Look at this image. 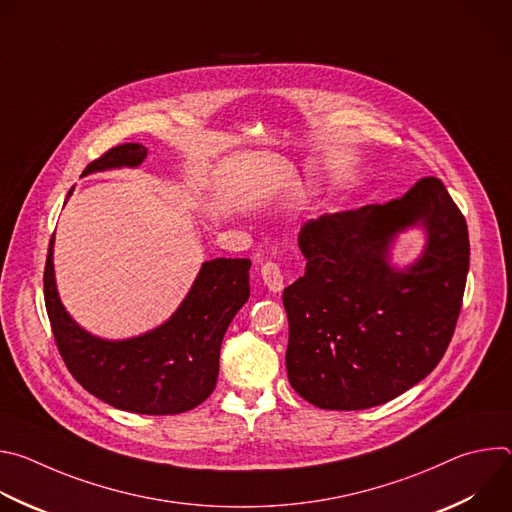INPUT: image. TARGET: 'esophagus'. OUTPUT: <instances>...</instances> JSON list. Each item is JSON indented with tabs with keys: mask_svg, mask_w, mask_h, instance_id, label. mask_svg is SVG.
<instances>
[{
	"mask_svg": "<svg viewBox=\"0 0 512 512\" xmlns=\"http://www.w3.org/2000/svg\"><path fill=\"white\" fill-rule=\"evenodd\" d=\"M261 277H263V283L269 287V291H273V294H277V291L283 289V273L275 261H267L261 267Z\"/></svg>",
	"mask_w": 512,
	"mask_h": 512,
	"instance_id": "34e87169",
	"label": "esophagus"
}]
</instances>
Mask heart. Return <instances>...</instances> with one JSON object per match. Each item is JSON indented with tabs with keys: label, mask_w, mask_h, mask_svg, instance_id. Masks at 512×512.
Masks as SVG:
<instances>
[{
	"label": "heart",
	"mask_w": 512,
	"mask_h": 512,
	"mask_svg": "<svg viewBox=\"0 0 512 512\" xmlns=\"http://www.w3.org/2000/svg\"><path fill=\"white\" fill-rule=\"evenodd\" d=\"M306 194H308V190H306V186L304 184H300V182H296L294 186H291L289 190H287V202L289 204H300V202H304V198H306Z\"/></svg>",
	"instance_id": "b5f03b06"
}]
</instances>
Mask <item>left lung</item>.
Returning <instances> with one entry per match:
<instances>
[{
    "label": "left lung",
    "mask_w": 512,
    "mask_h": 512,
    "mask_svg": "<svg viewBox=\"0 0 512 512\" xmlns=\"http://www.w3.org/2000/svg\"><path fill=\"white\" fill-rule=\"evenodd\" d=\"M423 226L424 253L405 270L390 247ZM306 273L283 289L287 379L320 409L383 405L442 360L462 310L470 241L442 180L421 178L385 204L322 214L300 231Z\"/></svg>",
    "instance_id": "8db88e82"
}]
</instances>
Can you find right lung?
Returning <instances> with one entry per match:
<instances>
[{"label": "right lung", "instance_id": "obj_1", "mask_svg": "<svg viewBox=\"0 0 512 512\" xmlns=\"http://www.w3.org/2000/svg\"><path fill=\"white\" fill-rule=\"evenodd\" d=\"M145 156L148 148L141 143H123L91 162L83 176L137 168ZM52 249L54 235L44 267L46 312L66 369L91 395L121 411L176 415L194 409L214 391L225 332L249 300V259L221 257L202 263L188 296L168 322L127 340H105L83 330L64 310Z\"/></svg>", "mask_w": 512, "mask_h": 512}]
</instances>
